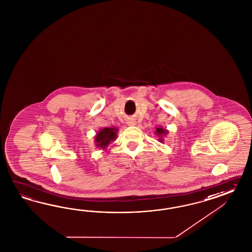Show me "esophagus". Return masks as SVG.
<instances>
[{"label":"esophagus","instance_id":"1","mask_svg":"<svg viewBox=\"0 0 252 252\" xmlns=\"http://www.w3.org/2000/svg\"><path fill=\"white\" fill-rule=\"evenodd\" d=\"M131 126H133V125H131Z\"/></svg>","mask_w":252,"mask_h":252}]
</instances>
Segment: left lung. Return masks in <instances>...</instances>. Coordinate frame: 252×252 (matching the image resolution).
I'll list each match as a JSON object with an SVG mask.
<instances>
[{"mask_svg":"<svg viewBox=\"0 0 252 252\" xmlns=\"http://www.w3.org/2000/svg\"><path fill=\"white\" fill-rule=\"evenodd\" d=\"M168 133H169V131L167 129H165V128H162L161 126L160 127H156V131H155V134H156V136L157 137H159L158 138V141H160V142H163V137H165V136H167Z\"/></svg>","mask_w":252,"mask_h":252,"instance_id":"8db88e82","label":"left lung"}]
</instances>
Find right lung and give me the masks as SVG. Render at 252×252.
I'll use <instances>...</instances> for the list:
<instances>
[{
    "label": "right lung",
    "instance_id": "1",
    "mask_svg": "<svg viewBox=\"0 0 252 252\" xmlns=\"http://www.w3.org/2000/svg\"><path fill=\"white\" fill-rule=\"evenodd\" d=\"M118 128L115 126L114 127H103L98 131L96 136L94 137V142L97 148H100L102 150H105L108 145L115 141L117 137Z\"/></svg>",
    "mask_w": 252,
    "mask_h": 252
}]
</instances>
